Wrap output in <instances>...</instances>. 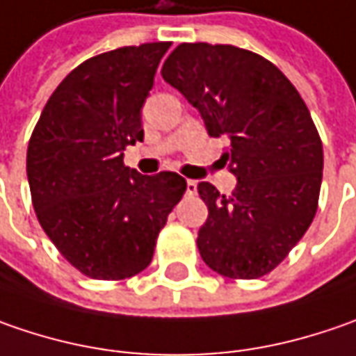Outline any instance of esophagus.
Segmentation results:
<instances>
[{"label":"esophagus","instance_id":"obj_1","mask_svg":"<svg viewBox=\"0 0 356 356\" xmlns=\"http://www.w3.org/2000/svg\"><path fill=\"white\" fill-rule=\"evenodd\" d=\"M197 193V181H187V195H195Z\"/></svg>","mask_w":356,"mask_h":356}]
</instances>
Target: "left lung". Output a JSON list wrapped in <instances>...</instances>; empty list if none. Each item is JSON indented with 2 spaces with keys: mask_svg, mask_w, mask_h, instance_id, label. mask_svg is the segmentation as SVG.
Returning <instances> with one entry per match:
<instances>
[{
  "mask_svg": "<svg viewBox=\"0 0 356 356\" xmlns=\"http://www.w3.org/2000/svg\"><path fill=\"white\" fill-rule=\"evenodd\" d=\"M163 79L193 105L211 137H225L235 191L201 181L209 209L197 247L229 279H257L301 241L317 213L323 143L299 91L265 57L235 45L181 43Z\"/></svg>",
  "mask_w": 356,
  "mask_h": 356,
  "instance_id": "left-lung-1",
  "label": "left lung"
}]
</instances>
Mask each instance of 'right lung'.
I'll return each mask as SVG.
<instances>
[{
	"label": "right lung",
	"mask_w": 356,
	"mask_h": 356,
	"mask_svg": "<svg viewBox=\"0 0 356 356\" xmlns=\"http://www.w3.org/2000/svg\"><path fill=\"white\" fill-rule=\"evenodd\" d=\"M169 41L119 47L71 71L43 107L27 147V181L45 235L75 269L119 281L147 267L167 215L187 189L123 165L143 141L141 109Z\"/></svg>",
	"instance_id": "obj_1"
}]
</instances>
